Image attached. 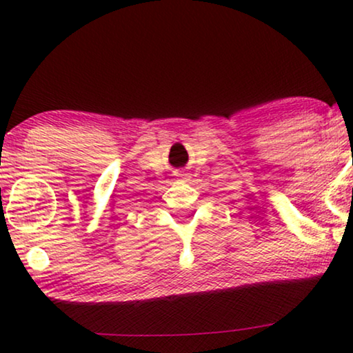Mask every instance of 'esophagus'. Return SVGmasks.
Here are the masks:
<instances>
[{"instance_id":"obj_1","label":"esophagus","mask_w":353,"mask_h":353,"mask_svg":"<svg viewBox=\"0 0 353 353\" xmlns=\"http://www.w3.org/2000/svg\"><path fill=\"white\" fill-rule=\"evenodd\" d=\"M176 180L178 181H188V180H190V175H188V173H185V172H178L176 173Z\"/></svg>"}]
</instances>
